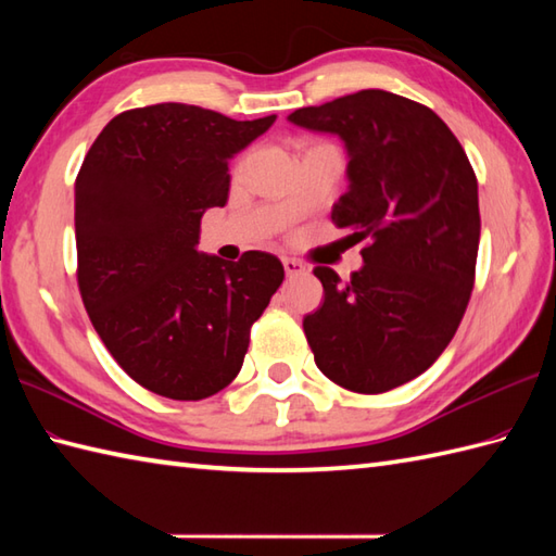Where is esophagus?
Segmentation results:
<instances>
[{"label":"esophagus","mask_w":556,"mask_h":556,"mask_svg":"<svg viewBox=\"0 0 556 556\" xmlns=\"http://www.w3.org/2000/svg\"><path fill=\"white\" fill-rule=\"evenodd\" d=\"M281 263H285V269H287V277H299L305 271V265L299 263V260L293 257H281Z\"/></svg>","instance_id":"obj_1"}]
</instances>
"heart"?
<instances>
[{
	"instance_id": "obj_1",
	"label": "heart",
	"mask_w": 556,
	"mask_h": 556,
	"mask_svg": "<svg viewBox=\"0 0 556 556\" xmlns=\"http://www.w3.org/2000/svg\"><path fill=\"white\" fill-rule=\"evenodd\" d=\"M233 174H239V169H236V172H233Z\"/></svg>"
}]
</instances>
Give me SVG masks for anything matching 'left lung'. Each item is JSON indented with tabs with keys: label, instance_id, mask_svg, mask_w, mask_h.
<instances>
[{
	"label": "left lung",
	"instance_id": "obj_1",
	"mask_svg": "<svg viewBox=\"0 0 556 556\" xmlns=\"http://www.w3.org/2000/svg\"><path fill=\"white\" fill-rule=\"evenodd\" d=\"M289 122L346 143L351 186L332 222L365 241L346 285L313 269L325 301L303 317L305 339L334 384L389 392L428 370L464 320L480 243L476 172L440 116L387 90L301 108Z\"/></svg>",
	"mask_w": 556,
	"mask_h": 556
}]
</instances>
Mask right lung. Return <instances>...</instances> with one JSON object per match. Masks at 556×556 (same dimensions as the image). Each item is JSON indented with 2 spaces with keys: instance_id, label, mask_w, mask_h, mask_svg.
Wrapping results in <instances>:
<instances>
[{
  "instance_id": "add662e5",
  "label": "right lung",
  "mask_w": 556,
  "mask_h": 556,
  "mask_svg": "<svg viewBox=\"0 0 556 556\" xmlns=\"http://www.w3.org/2000/svg\"><path fill=\"white\" fill-rule=\"evenodd\" d=\"M275 124L162 102L116 114L76 176L78 291L102 344L140 387L174 401L239 375L285 267L263 251H195L205 210L229 198V157Z\"/></svg>"
}]
</instances>
